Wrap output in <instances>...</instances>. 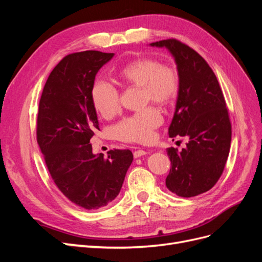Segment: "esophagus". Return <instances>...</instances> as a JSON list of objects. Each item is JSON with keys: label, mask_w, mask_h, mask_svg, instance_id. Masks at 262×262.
<instances>
[{"label": "esophagus", "mask_w": 262, "mask_h": 262, "mask_svg": "<svg viewBox=\"0 0 262 262\" xmlns=\"http://www.w3.org/2000/svg\"><path fill=\"white\" fill-rule=\"evenodd\" d=\"M146 154H147V152H145V150L138 149V150H136V152L133 153V156H134V158H139V157L143 156V155H146Z\"/></svg>", "instance_id": "1"}]
</instances>
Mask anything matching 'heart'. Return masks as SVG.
<instances>
[{
  "instance_id": "heart-1",
  "label": "heart",
  "mask_w": 262,
  "mask_h": 262,
  "mask_svg": "<svg viewBox=\"0 0 262 262\" xmlns=\"http://www.w3.org/2000/svg\"><path fill=\"white\" fill-rule=\"evenodd\" d=\"M122 84L140 86L142 98L160 106H167L176 98L179 90V75L176 69L168 64H160L152 58H139L125 64L118 73ZM95 109L104 118H112L120 109V97L116 87L104 81L95 83L92 90ZM163 122L162 116L154 107L123 119L115 132L119 140L147 143L153 139L154 130Z\"/></svg>"
}]
</instances>
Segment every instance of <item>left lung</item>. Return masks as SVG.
Here are the masks:
<instances>
[{
    "instance_id": "obj_1",
    "label": "left lung",
    "mask_w": 262,
    "mask_h": 262,
    "mask_svg": "<svg viewBox=\"0 0 262 262\" xmlns=\"http://www.w3.org/2000/svg\"><path fill=\"white\" fill-rule=\"evenodd\" d=\"M175 59L179 90L170 138L186 137L181 150L167 148L171 167L166 187L182 198L207 192L216 184L229 153L232 125L223 93L212 69L201 55L176 39L149 43Z\"/></svg>"
}]
</instances>
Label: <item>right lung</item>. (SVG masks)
<instances>
[{"instance_id": "1", "label": "right lung", "mask_w": 262, "mask_h": 262, "mask_svg": "<svg viewBox=\"0 0 262 262\" xmlns=\"http://www.w3.org/2000/svg\"><path fill=\"white\" fill-rule=\"evenodd\" d=\"M114 53L89 50L69 54L47 80L37 118V142L50 175L68 199L86 210L112 203L133 161L130 149L93 154L99 130L92 100L95 76Z\"/></svg>"}]
</instances>
